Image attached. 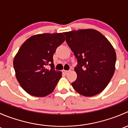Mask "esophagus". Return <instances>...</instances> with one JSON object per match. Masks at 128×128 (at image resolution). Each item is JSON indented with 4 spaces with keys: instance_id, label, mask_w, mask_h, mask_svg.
<instances>
[{
    "instance_id": "obj_1",
    "label": "esophagus",
    "mask_w": 128,
    "mask_h": 128,
    "mask_svg": "<svg viewBox=\"0 0 128 128\" xmlns=\"http://www.w3.org/2000/svg\"><path fill=\"white\" fill-rule=\"evenodd\" d=\"M69 71H70V70H63V72H64V74H67L68 73H69Z\"/></svg>"
}]
</instances>
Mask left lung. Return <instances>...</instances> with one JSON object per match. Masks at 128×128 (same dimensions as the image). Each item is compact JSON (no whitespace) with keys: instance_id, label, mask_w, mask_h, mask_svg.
I'll use <instances>...</instances> for the list:
<instances>
[{"instance_id":"1","label":"left lung","mask_w":128,"mask_h":128,"mask_svg":"<svg viewBox=\"0 0 128 128\" xmlns=\"http://www.w3.org/2000/svg\"><path fill=\"white\" fill-rule=\"evenodd\" d=\"M64 34L78 62L74 68L77 79L71 84L73 88L86 96L100 94L114 74L116 59L114 48L96 30H78Z\"/></svg>"}]
</instances>
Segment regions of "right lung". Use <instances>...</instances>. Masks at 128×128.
<instances>
[{
	"label": "right lung",
	"mask_w": 128,
	"mask_h": 128,
	"mask_svg": "<svg viewBox=\"0 0 128 128\" xmlns=\"http://www.w3.org/2000/svg\"><path fill=\"white\" fill-rule=\"evenodd\" d=\"M62 33H42L30 37L14 59L15 76L21 87L30 95L44 97L53 92L62 72L54 70L53 54L64 41ZM48 65L51 69H47Z\"/></svg>",
	"instance_id": "right-lung-1"
}]
</instances>
